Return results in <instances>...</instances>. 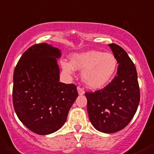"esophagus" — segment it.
Returning a JSON list of instances; mask_svg holds the SVG:
<instances>
[{
	"label": "esophagus",
	"instance_id": "34e87169",
	"mask_svg": "<svg viewBox=\"0 0 154 154\" xmlns=\"http://www.w3.org/2000/svg\"><path fill=\"white\" fill-rule=\"evenodd\" d=\"M77 89H78V93H79V95H83L84 93H85L83 89L80 87V86H78V88H77Z\"/></svg>",
	"mask_w": 154,
	"mask_h": 154
}]
</instances>
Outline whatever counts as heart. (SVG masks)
Returning a JSON list of instances; mask_svg holds the SVG:
<instances>
[{
  "label": "heart",
  "mask_w": 154,
  "mask_h": 154,
  "mask_svg": "<svg viewBox=\"0 0 154 154\" xmlns=\"http://www.w3.org/2000/svg\"><path fill=\"white\" fill-rule=\"evenodd\" d=\"M63 71L67 74H72L75 69L82 70V79L89 88L100 89L107 85L117 69L116 57L111 53L100 51H87L75 54L72 62H61Z\"/></svg>",
  "instance_id": "b5f03b06"
}]
</instances>
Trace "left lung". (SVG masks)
I'll list each match as a JSON object with an SVG mask.
<instances>
[{"instance_id":"8db88e82","label":"left lung","mask_w":154,"mask_h":154,"mask_svg":"<svg viewBox=\"0 0 154 154\" xmlns=\"http://www.w3.org/2000/svg\"><path fill=\"white\" fill-rule=\"evenodd\" d=\"M118 63L115 77L107 86L95 92H86L87 111L94 128L113 133L125 128L133 118L140 100L137 72L122 47L109 44Z\"/></svg>"}]
</instances>
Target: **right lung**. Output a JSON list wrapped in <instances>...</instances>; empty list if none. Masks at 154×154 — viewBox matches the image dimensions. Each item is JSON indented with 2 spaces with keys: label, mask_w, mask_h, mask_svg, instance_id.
<instances>
[{
  "label": "right lung",
  "mask_w": 154,
  "mask_h": 154,
  "mask_svg": "<svg viewBox=\"0 0 154 154\" xmlns=\"http://www.w3.org/2000/svg\"><path fill=\"white\" fill-rule=\"evenodd\" d=\"M61 54L56 47L38 43L25 51L14 68V111L22 124L39 135L61 128L79 95L75 84L59 81L57 58Z\"/></svg>",
  "instance_id": "1"
}]
</instances>
